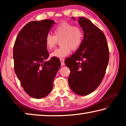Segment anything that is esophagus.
<instances>
[{
    "instance_id": "34e87169",
    "label": "esophagus",
    "mask_w": 126,
    "mask_h": 126,
    "mask_svg": "<svg viewBox=\"0 0 126 126\" xmlns=\"http://www.w3.org/2000/svg\"><path fill=\"white\" fill-rule=\"evenodd\" d=\"M60 61L61 62V65H64L65 64H64V59L63 58H61L60 59Z\"/></svg>"
}]
</instances>
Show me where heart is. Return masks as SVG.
<instances>
[{
  "label": "heart",
  "mask_w": 126,
  "mask_h": 126,
  "mask_svg": "<svg viewBox=\"0 0 126 126\" xmlns=\"http://www.w3.org/2000/svg\"><path fill=\"white\" fill-rule=\"evenodd\" d=\"M54 35L49 33L45 38V44L48 50L55 48L60 40L61 47L50 54L53 57L63 58L70 54L71 50H76L79 48L83 41V33L80 28L74 27L68 22H62L54 29Z\"/></svg>",
  "instance_id": "b5f03b06"
}]
</instances>
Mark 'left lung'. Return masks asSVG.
<instances>
[{
	"instance_id": "1",
	"label": "left lung",
	"mask_w": 126,
	"mask_h": 126,
	"mask_svg": "<svg viewBox=\"0 0 126 126\" xmlns=\"http://www.w3.org/2000/svg\"><path fill=\"white\" fill-rule=\"evenodd\" d=\"M76 20L74 17H72ZM78 23L84 33L82 44L76 52L65 60L70 69L68 84L79 95H88L101 84L109 61V49L103 32L84 17Z\"/></svg>"
}]
</instances>
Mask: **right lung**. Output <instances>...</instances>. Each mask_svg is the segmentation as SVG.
I'll return each instance as SVG.
<instances>
[{"label":"right lung","mask_w":126,"mask_h":126,"mask_svg":"<svg viewBox=\"0 0 126 126\" xmlns=\"http://www.w3.org/2000/svg\"><path fill=\"white\" fill-rule=\"evenodd\" d=\"M54 23L50 19L29 22L19 32L14 43L15 73L24 91L34 98H43L50 93L61 67L58 58L47 61L49 53L45 38Z\"/></svg>","instance_id":"1"}]
</instances>
